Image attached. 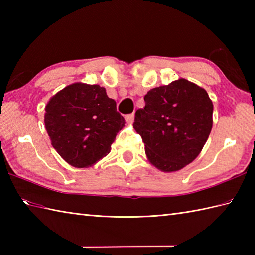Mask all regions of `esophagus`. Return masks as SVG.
<instances>
[{
  "mask_svg": "<svg viewBox=\"0 0 255 255\" xmlns=\"http://www.w3.org/2000/svg\"><path fill=\"white\" fill-rule=\"evenodd\" d=\"M125 119H126V122H128V123H132L134 119V114L133 113L128 114V115L125 116Z\"/></svg>",
  "mask_w": 255,
  "mask_h": 255,
  "instance_id": "obj_1",
  "label": "esophagus"
}]
</instances>
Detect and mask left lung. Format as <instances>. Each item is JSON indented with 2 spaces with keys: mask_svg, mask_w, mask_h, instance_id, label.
<instances>
[{
  "mask_svg": "<svg viewBox=\"0 0 255 255\" xmlns=\"http://www.w3.org/2000/svg\"><path fill=\"white\" fill-rule=\"evenodd\" d=\"M136 112L133 128L155 167L174 172L193 162L213 127V102L204 89L185 79L150 90Z\"/></svg>",
  "mask_w": 255,
  "mask_h": 255,
  "instance_id": "8db88e82",
  "label": "left lung"
}]
</instances>
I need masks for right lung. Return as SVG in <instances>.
Instances as JSON below:
<instances>
[{"instance_id": "add662e5", "label": "right lung", "mask_w": 255, "mask_h": 255, "mask_svg": "<svg viewBox=\"0 0 255 255\" xmlns=\"http://www.w3.org/2000/svg\"><path fill=\"white\" fill-rule=\"evenodd\" d=\"M45 125L61 158L74 167H88L110 153L125 119L104 88L74 83L48 102Z\"/></svg>"}]
</instances>
